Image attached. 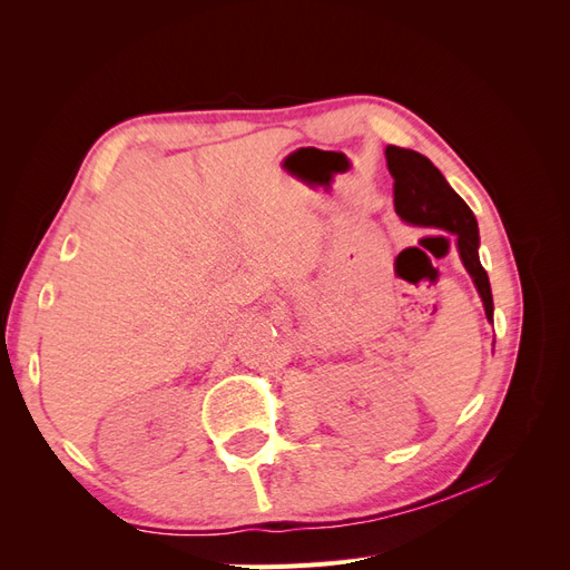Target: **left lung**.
<instances>
[{"label": "left lung", "mask_w": 570, "mask_h": 570, "mask_svg": "<svg viewBox=\"0 0 570 570\" xmlns=\"http://www.w3.org/2000/svg\"><path fill=\"white\" fill-rule=\"evenodd\" d=\"M385 159L394 178V212L409 226L438 228L456 237V249L463 268L469 271L473 285L492 323L494 304L485 268L480 264L478 220L452 185L444 180L440 168L423 154L387 145Z\"/></svg>", "instance_id": "1"}]
</instances>
